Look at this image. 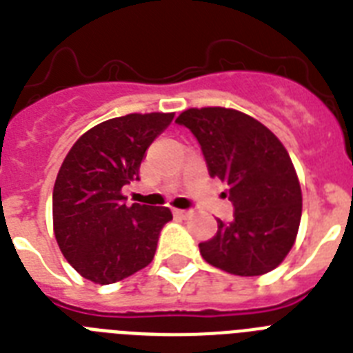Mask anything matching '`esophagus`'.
Wrapping results in <instances>:
<instances>
[{"mask_svg": "<svg viewBox=\"0 0 353 353\" xmlns=\"http://www.w3.org/2000/svg\"><path fill=\"white\" fill-rule=\"evenodd\" d=\"M174 215L179 219H188L192 215L190 210H174Z\"/></svg>", "mask_w": 353, "mask_h": 353, "instance_id": "1", "label": "esophagus"}]
</instances>
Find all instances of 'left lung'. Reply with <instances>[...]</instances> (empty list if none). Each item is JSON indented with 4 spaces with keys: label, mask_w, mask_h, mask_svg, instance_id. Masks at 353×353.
Segmentation results:
<instances>
[{
    "label": "left lung",
    "mask_w": 353,
    "mask_h": 353,
    "mask_svg": "<svg viewBox=\"0 0 353 353\" xmlns=\"http://www.w3.org/2000/svg\"><path fill=\"white\" fill-rule=\"evenodd\" d=\"M176 123L197 138L210 176L228 183L235 208L232 221L217 219L215 236L199 244L203 259L239 276L278 268L301 219L300 181L282 141L235 109H186Z\"/></svg>",
    "instance_id": "8db88e82"
}]
</instances>
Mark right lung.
<instances>
[{
  "label": "right lung",
  "mask_w": 353,
  "mask_h": 353,
  "mask_svg": "<svg viewBox=\"0 0 353 353\" xmlns=\"http://www.w3.org/2000/svg\"><path fill=\"white\" fill-rule=\"evenodd\" d=\"M174 112H132L94 125L75 141L53 186V232L64 259L85 280L120 282L154 259L165 206H127L121 188L138 179L141 159Z\"/></svg>",
  "instance_id": "add662e5"
}]
</instances>
